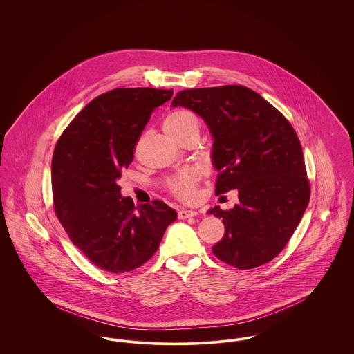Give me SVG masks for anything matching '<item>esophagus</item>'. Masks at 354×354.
<instances>
[{"instance_id": "obj_1", "label": "esophagus", "mask_w": 354, "mask_h": 354, "mask_svg": "<svg viewBox=\"0 0 354 354\" xmlns=\"http://www.w3.org/2000/svg\"><path fill=\"white\" fill-rule=\"evenodd\" d=\"M196 215H198V212L196 211H191V209H180L178 212V218L179 219H188V218H194Z\"/></svg>"}]
</instances>
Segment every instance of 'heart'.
<instances>
[{
	"instance_id": "b5f03b06",
	"label": "heart",
	"mask_w": 354,
	"mask_h": 354,
	"mask_svg": "<svg viewBox=\"0 0 354 354\" xmlns=\"http://www.w3.org/2000/svg\"><path fill=\"white\" fill-rule=\"evenodd\" d=\"M163 127L167 134L171 135L174 139L180 138L182 135L189 131L201 130V122L198 117L187 110H176L169 113L163 122ZM171 191L182 201H194L196 198V188H198V175L187 169L176 176L172 178L169 182Z\"/></svg>"
}]
</instances>
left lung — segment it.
Returning a JSON list of instances; mask_svg holds the SVG:
<instances>
[{
  "mask_svg": "<svg viewBox=\"0 0 354 354\" xmlns=\"http://www.w3.org/2000/svg\"><path fill=\"white\" fill-rule=\"evenodd\" d=\"M199 114L214 138L215 194L237 189L239 204L223 211L224 236L214 254L239 270L267 264L284 250L310 196L301 143L288 119L240 84L179 91L172 107Z\"/></svg>",
  "mask_w": 354,
  "mask_h": 354,
  "instance_id": "1",
  "label": "left lung"
}]
</instances>
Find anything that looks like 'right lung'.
Here are the masks:
<instances>
[{
  "instance_id": "add662e5",
  "label": "right lung",
  "mask_w": 354,
  "mask_h": 354,
  "mask_svg": "<svg viewBox=\"0 0 354 354\" xmlns=\"http://www.w3.org/2000/svg\"><path fill=\"white\" fill-rule=\"evenodd\" d=\"M172 94L151 87L107 91L84 106L55 145V215L73 244L102 270L126 273L143 266L176 220V211L162 201L134 205L117 183L153 109Z\"/></svg>"
}]
</instances>
